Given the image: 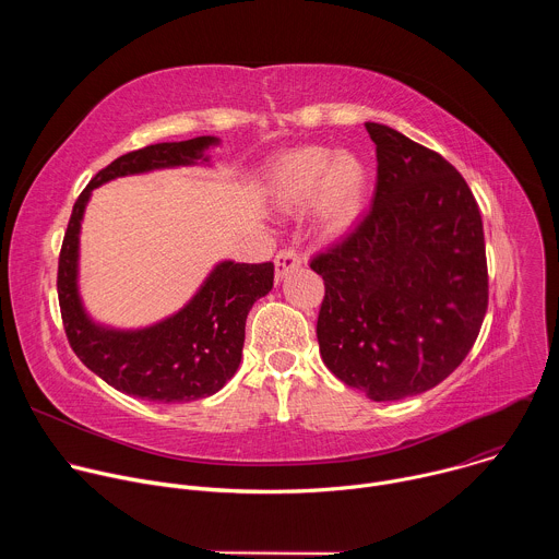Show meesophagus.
Returning <instances> with one entry per match:
<instances>
[{
  "label": "esophagus",
  "instance_id": "obj_1",
  "mask_svg": "<svg viewBox=\"0 0 559 559\" xmlns=\"http://www.w3.org/2000/svg\"><path fill=\"white\" fill-rule=\"evenodd\" d=\"M300 263H302V257H300L294 248H285V250H281V252L276 254V259H274V265H276V278L281 281L283 276H287V272L296 270Z\"/></svg>",
  "mask_w": 559,
  "mask_h": 559
}]
</instances>
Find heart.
Instances as JSON below:
<instances>
[{"label": "heart", "instance_id": "obj_1", "mask_svg": "<svg viewBox=\"0 0 559 559\" xmlns=\"http://www.w3.org/2000/svg\"><path fill=\"white\" fill-rule=\"evenodd\" d=\"M365 183L367 173L356 156L309 145L287 154L276 166L274 192L285 210H305L318 201L321 229L336 236L356 221Z\"/></svg>", "mask_w": 559, "mask_h": 559}]
</instances>
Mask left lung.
<instances>
[{
    "mask_svg": "<svg viewBox=\"0 0 559 559\" xmlns=\"http://www.w3.org/2000/svg\"><path fill=\"white\" fill-rule=\"evenodd\" d=\"M369 212L309 267L325 281L316 323L328 369L371 401L440 384L471 352L489 305L480 207L438 152L380 123Z\"/></svg>",
    "mask_w": 559,
    "mask_h": 559,
    "instance_id": "8db88e82",
    "label": "left lung"
}]
</instances>
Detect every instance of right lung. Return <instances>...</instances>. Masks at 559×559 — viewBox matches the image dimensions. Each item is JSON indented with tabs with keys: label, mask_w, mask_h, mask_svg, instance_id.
Masks as SVG:
<instances>
[{
	"label": "right lung",
	"mask_w": 559,
	"mask_h": 559,
	"mask_svg": "<svg viewBox=\"0 0 559 559\" xmlns=\"http://www.w3.org/2000/svg\"><path fill=\"white\" fill-rule=\"evenodd\" d=\"M216 136L154 143L121 154L99 170L72 205L59 252L57 294L66 338L91 371L117 391L150 403H190L216 393L241 365L252 305L274 285V263H218L197 296L175 316L136 332L95 325L76 292L79 227L102 183L156 168L207 162Z\"/></svg>",
	"instance_id": "right-lung-1"
}]
</instances>
